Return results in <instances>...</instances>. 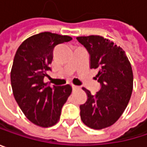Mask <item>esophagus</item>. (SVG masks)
<instances>
[{
	"mask_svg": "<svg viewBox=\"0 0 147 147\" xmlns=\"http://www.w3.org/2000/svg\"><path fill=\"white\" fill-rule=\"evenodd\" d=\"M71 86H72V89H73V90H77V89H79V88H80V87L76 86V85H73V84H72Z\"/></svg>",
	"mask_w": 147,
	"mask_h": 147,
	"instance_id": "esophagus-1",
	"label": "esophagus"
}]
</instances>
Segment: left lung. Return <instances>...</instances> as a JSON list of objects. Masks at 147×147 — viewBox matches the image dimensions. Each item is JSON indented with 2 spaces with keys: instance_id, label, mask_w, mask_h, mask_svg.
I'll list each match as a JSON object with an SVG mask.
<instances>
[{
  "instance_id": "8db88e82",
  "label": "left lung",
  "mask_w": 147,
  "mask_h": 147,
  "mask_svg": "<svg viewBox=\"0 0 147 147\" xmlns=\"http://www.w3.org/2000/svg\"><path fill=\"white\" fill-rule=\"evenodd\" d=\"M77 41L89 53L90 68H99L96 79L100 88L96 94L82 88L88 100L80 105L81 119L94 129L115 123L122 116L133 91L131 65L123 49L100 36H79Z\"/></svg>"
}]
</instances>
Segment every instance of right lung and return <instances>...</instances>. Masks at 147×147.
Returning a JSON list of instances; mask_svg holds the SVG:
<instances>
[{
	"label": "right lung",
	"instance_id": "add662e5",
	"mask_svg": "<svg viewBox=\"0 0 147 147\" xmlns=\"http://www.w3.org/2000/svg\"><path fill=\"white\" fill-rule=\"evenodd\" d=\"M71 40L68 36L42 32L24 41L16 52L11 71L13 93L25 117L36 125L56 124L72 91L69 84L50 87L43 82L51 71L55 47Z\"/></svg>",
	"mask_w": 147,
	"mask_h": 147
}]
</instances>
